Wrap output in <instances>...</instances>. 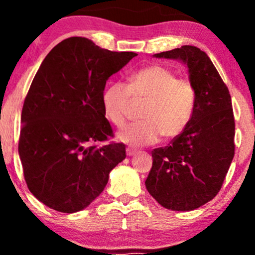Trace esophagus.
<instances>
[{
  "instance_id": "1",
  "label": "esophagus",
  "mask_w": 255,
  "mask_h": 255,
  "mask_svg": "<svg viewBox=\"0 0 255 255\" xmlns=\"http://www.w3.org/2000/svg\"><path fill=\"white\" fill-rule=\"evenodd\" d=\"M136 150H135V148H131V147H127V148H126V153H127V156H134V154H135L136 153Z\"/></svg>"
}]
</instances>
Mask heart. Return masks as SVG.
<instances>
[{
    "mask_svg": "<svg viewBox=\"0 0 255 255\" xmlns=\"http://www.w3.org/2000/svg\"><path fill=\"white\" fill-rule=\"evenodd\" d=\"M130 99L145 101L140 110L142 121L122 128L118 139L134 146L151 145L162 135L172 139L186 129L194 113L195 91L171 69L152 64L130 74L126 85L111 83L104 89V115L116 127L125 125Z\"/></svg>",
    "mask_w": 255,
    "mask_h": 255,
    "instance_id": "b5f03b06",
    "label": "heart"
}]
</instances>
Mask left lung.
<instances>
[{
    "mask_svg": "<svg viewBox=\"0 0 255 255\" xmlns=\"http://www.w3.org/2000/svg\"><path fill=\"white\" fill-rule=\"evenodd\" d=\"M187 64L195 91L192 120L165 147L152 151L146 189L165 209L192 211L209 203L227 175L235 153V121L227 85L206 52L183 45L154 54Z\"/></svg>",
    "mask_w": 255,
    "mask_h": 255,
    "instance_id": "left-lung-1",
    "label": "left lung"
}]
</instances>
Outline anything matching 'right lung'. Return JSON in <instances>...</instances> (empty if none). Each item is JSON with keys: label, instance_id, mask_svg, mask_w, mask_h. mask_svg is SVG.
Here are the masks:
<instances>
[{"label": "right lung", "instance_id": "right-lung-1", "mask_svg": "<svg viewBox=\"0 0 255 255\" xmlns=\"http://www.w3.org/2000/svg\"><path fill=\"white\" fill-rule=\"evenodd\" d=\"M135 52L99 48L84 37L58 43L34 75L21 113L19 156L28 189L58 212L84 210L103 192L126 146L105 119L107 80Z\"/></svg>", "mask_w": 255, "mask_h": 255}]
</instances>
